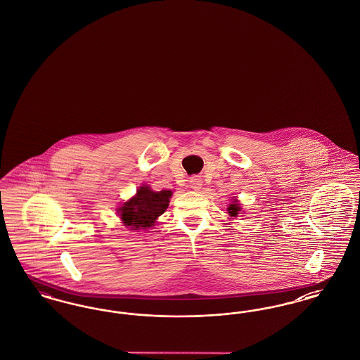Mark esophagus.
<instances>
[{"label":"esophagus","mask_w":360,"mask_h":360,"mask_svg":"<svg viewBox=\"0 0 360 360\" xmlns=\"http://www.w3.org/2000/svg\"><path fill=\"white\" fill-rule=\"evenodd\" d=\"M188 182H190V188L193 190H200L202 186V181H201L200 176H191Z\"/></svg>","instance_id":"34e87169"}]
</instances>
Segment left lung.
Returning a JSON list of instances; mask_svg holds the SVG:
<instances>
[{"label":"left lung","mask_w":360,"mask_h":360,"mask_svg":"<svg viewBox=\"0 0 360 360\" xmlns=\"http://www.w3.org/2000/svg\"><path fill=\"white\" fill-rule=\"evenodd\" d=\"M226 210H228V214H229V217H238V214H239L240 212L243 210L241 209V204L239 202V200L238 198H233L232 200V202L228 205L226 207Z\"/></svg>","instance_id":"left-lung-1"}]
</instances>
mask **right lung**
Returning a JSON list of instances; mask_svg holds the SVG:
<instances>
[{"label": "right lung", "instance_id": "right-lung-1", "mask_svg": "<svg viewBox=\"0 0 360 360\" xmlns=\"http://www.w3.org/2000/svg\"><path fill=\"white\" fill-rule=\"evenodd\" d=\"M172 195V190L154 191L147 185L140 186L136 195L119 207L121 221L131 231H146L154 226L156 219L169 207Z\"/></svg>", "mask_w": 360, "mask_h": 360}]
</instances>
